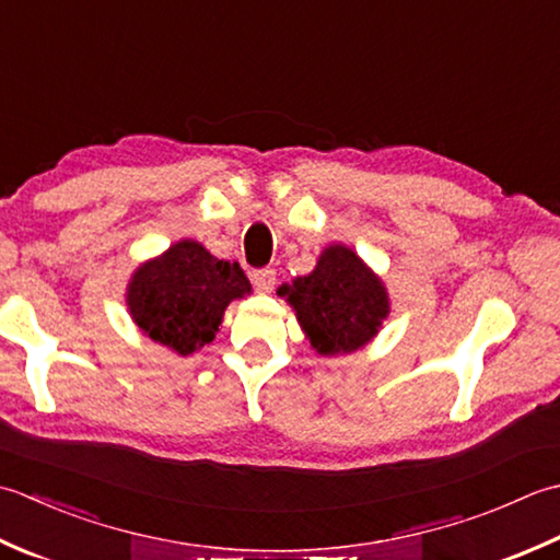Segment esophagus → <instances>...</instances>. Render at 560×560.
<instances>
[{
	"mask_svg": "<svg viewBox=\"0 0 560 560\" xmlns=\"http://www.w3.org/2000/svg\"><path fill=\"white\" fill-rule=\"evenodd\" d=\"M250 280H254L258 292L266 294V292H270L272 288H276V270H272V268H258V270L250 272Z\"/></svg>",
	"mask_w": 560,
	"mask_h": 560,
	"instance_id": "1",
	"label": "esophagus"
}]
</instances>
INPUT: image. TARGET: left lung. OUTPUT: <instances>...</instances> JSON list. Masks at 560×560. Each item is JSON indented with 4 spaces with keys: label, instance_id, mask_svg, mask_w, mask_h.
Wrapping results in <instances>:
<instances>
[{
    "label": "left lung",
    "instance_id": "left-lung-1",
    "mask_svg": "<svg viewBox=\"0 0 560 560\" xmlns=\"http://www.w3.org/2000/svg\"><path fill=\"white\" fill-rule=\"evenodd\" d=\"M278 292L288 294L312 346L324 355L362 348L389 314L382 282L346 246L326 248L312 276Z\"/></svg>",
    "mask_w": 560,
    "mask_h": 560
}]
</instances>
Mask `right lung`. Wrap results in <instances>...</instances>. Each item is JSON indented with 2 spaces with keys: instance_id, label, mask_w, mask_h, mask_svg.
Returning a JSON list of instances; mask_svg holds the SVG:
<instances>
[{
  "instance_id": "1",
  "label": "right lung",
  "mask_w": 560,
  "mask_h": 560,
  "mask_svg": "<svg viewBox=\"0 0 560 560\" xmlns=\"http://www.w3.org/2000/svg\"><path fill=\"white\" fill-rule=\"evenodd\" d=\"M248 292L238 264L210 256L196 242H178L135 272L128 304L147 336L190 355L214 338L226 304Z\"/></svg>"
}]
</instances>
